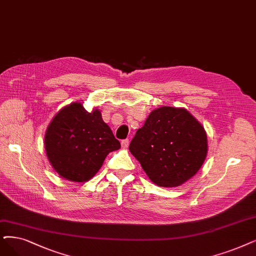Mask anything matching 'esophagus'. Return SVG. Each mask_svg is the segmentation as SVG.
Listing matches in <instances>:
<instances>
[{"mask_svg":"<svg viewBox=\"0 0 256 256\" xmlns=\"http://www.w3.org/2000/svg\"><path fill=\"white\" fill-rule=\"evenodd\" d=\"M120 144H122V148H127L128 145H129V140H128V138L122 140L120 142Z\"/></svg>","mask_w":256,"mask_h":256,"instance_id":"34e87169","label":"esophagus"}]
</instances>
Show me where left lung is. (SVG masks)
I'll list each match as a JSON object with an SVG mask.
<instances>
[{"label":"left lung","mask_w":256,"mask_h":256,"mask_svg":"<svg viewBox=\"0 0 256 256\" xmlns=\"http://www.w3.org/2000/svg\"><path fill=\"white\" fill-rule=\"evenodd\" d=\"M129 150L158 186L178 187L202 167L207 134L186 109L160 107L136 131Z\"/></svg>","instance_id":"1"}]
</instances>
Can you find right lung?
Returning <instances> with one entry per match:
<instances>
[{
    "instance_id": "add662e5",
    "label": "right lung",
    "mask_w": 256,
    "mask_h": 256,
    "mask_svg": "<svg viewBox=\"0 0 256 256\" xmlns=\"http://www.w3.org/2000/svg\"><path fill=\"white\" fill-rule=\"evenodd\" d=\"M120 147L100 112H88L80 103L60 110L45 134V149L51 165L60 176L72 182L92 178L108 153Z\"/></svg>"
}]
</instances>
